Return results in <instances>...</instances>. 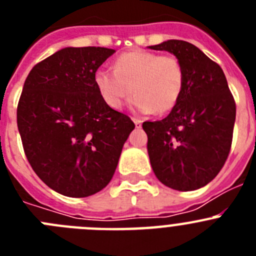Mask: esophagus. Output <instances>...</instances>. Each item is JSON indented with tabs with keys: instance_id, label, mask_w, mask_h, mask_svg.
Here are the masks:
<instances>
[{
	"instance_id": "esophagus-1",
	"label": "esophagus",
	"mask_w": 256,
	"mask_h": 256,
	"mask_svg": "<svg viewBox=\"0 0 256 256\" xmlns=\"http://www.w3.org/2000/svg\"><path fill=\"white\" fill-rule=\"evenodd\" d=\"M132 120L134 122V124H136V126H141V123H142V120H141V119H138V118H132Z\"/></svg>"
}]
</instances>
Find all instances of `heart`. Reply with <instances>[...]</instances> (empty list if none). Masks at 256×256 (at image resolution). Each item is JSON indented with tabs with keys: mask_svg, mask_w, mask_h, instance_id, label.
Here are the masks:
<instances>
[{
	"mask_svg": "<svg viewBox=\"0 0 256 256\" xmlns=\"http://www.w3.org/2000/svg\"><path fill=\"white\" fill-rule=\"evenodd\" d=\"M94 86L101 98L112 108H120L133 94L136 112L159 114L170 112L177 105L184 86V72L173 55L133 50L116 58L114 70L98 69Z\"/></svg>",
	"mask_w": 256,
	"mask_h": 256,
	"instance_id": "heart-1",
	"label": "heart"
}]
</instances>
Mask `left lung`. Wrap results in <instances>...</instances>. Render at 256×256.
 I'll return each instance as SVG.
<instances>
[{
	"mask_svg": "<svg viewBox=\"0 0 256 256\" xmlns=\"http://www.w3.org/2000/svg\"><path fill=\"white\" fill-rule=\"evenodd\" d=\"M148 48L180 60L184 86L162 120L144 122L148 151L156 178L173 190L206 186L223 168L232 144L236 104L222 68L190 42L165 40Z\"/></svg>",
	"mask_w": 256,
	"mask_h": 256,
	"instance_id": "8db88e82",
	"label": "left lung"
}]
</instances>
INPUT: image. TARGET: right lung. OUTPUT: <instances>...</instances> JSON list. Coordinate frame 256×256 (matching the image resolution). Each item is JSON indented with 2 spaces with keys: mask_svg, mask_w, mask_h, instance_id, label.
Here are the masks:
<instances>
[{
  "mask_svg": "<svg viewBox=\"0 0 256 256\" xmlns=\"http://www.w3.org/2000/svg\"><path fill=\"white\" fill-rule=\"evenodd\" d=\"M115 50L65 47L33 66L18 104L29 164L50 188L87 198L112 180L134 123L112 108L94 73Z\"/></svg>",
  "mask_w": 256,
  "mask_h": 256,
  "instance_id": "right-lung-1",
  "label": "right lung"
}]
</instances>
